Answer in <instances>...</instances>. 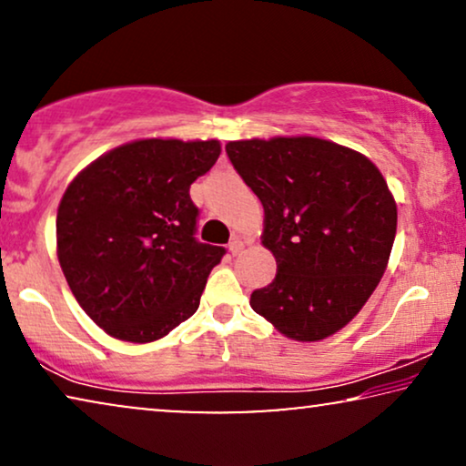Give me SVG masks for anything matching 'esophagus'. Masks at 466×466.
I'll return each mask as SVG.
<instances>
[{
    "instance_id": "obj_1",
    "label": "esophagus",
    "mask_w": 466,
    "mask_h": 466,
    "mask_svg": "<svg viewBox=\"0 0 466 466\" xmlns=\"http://www.w3.org/2000/svg\"><path fill=\"white\" fill-rule=\"evenodd\" d=\"M241 250H244V241H241L239 238H233L231 244H228V252H231L233 257H238Z\"/></svg>"
}]
</instances>
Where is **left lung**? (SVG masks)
<instances>
[{"label":"left lung","instance_id":"1","mask_svg":"<svg viewBox=\"0 0 466 466\" xmlns=\"http://www.w3.org/2000/svg\"><path fill=\"white\" fill-rule=\"evenodd\" d=\"M227 155L265 209L271 284L252 309L297 341L346 327L384 276L397 235V203L365 155L329 139H239Z\"/></svg>","mask_w":466,"mask_h":466}]
</instances>
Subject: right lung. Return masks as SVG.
<instances>
[{
	"label": "right lung",
	"instance_id": "add662e5",
	"mask_svg": "<svg viewBox=\"0 0 466 466\" xmlns=\"http://www.w3.org/2000/svg\"><path fill=\"white\" fill-rule=\"evenodd\" d=\"M218 157V139H136L69 182L56 257L76 301L107 335L157 341L199 308L225 248L197 241L188 190Z\"/></svg>",
	"mask_w": 466,
	"mask_h": 466
}]
</instances>
